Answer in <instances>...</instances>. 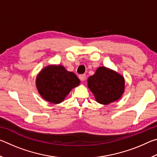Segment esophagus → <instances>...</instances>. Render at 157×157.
<instances>
[{
	"mask_svg": "<svg viewBox=\"0 0 157 157\" xmlns=\"http://www.w3.org/2000/svg\"><path fill=\"white\" fill-rule=\"evenodd\" d=\"M79 78L80 79V80L84 81L86 79V75H79Z\"/></svg>",
	"mask_w": 157,
	"mask_h": 157,
	"instance_id": "34e87169",
	"label": "esophagus"
}]
</instances>
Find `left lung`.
I'll use <instances>...</instances> for the list:
<instances>
[{
	"mask_svg": "<svg viewBox=\"0 0 157 157\" xmlns=\"http://www.w3.org/2000/svg\"><path fill=\"white\" fill-rule=\"evenodd\" d=\"M87 84L96 102L104 105L120 100L125 89L124 77L105 66H99L87 79Z\"/></svg>",
	"mask_w": 157,
	"mask_h": 157,
	"instance_id": "left-lung-1",
	"label": "left lung"
}]
</instances>
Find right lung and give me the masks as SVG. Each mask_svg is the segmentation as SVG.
Segmentation results:
<instances>
[{
  "label": "right lung",
  "mask_w": 157,
  "mask_h": 157,
  "mask_svg": "<svg viewBox=\"0 0 157 157\" xmlns=\"http://www.w3.org/2000/svg\"><path fill=\"white\" fill-rule=\"evenodd\" d=\"M35 84L39 95L45 100L57 105L64 100L71 90L79 86L80 80L63 66L50 64L37 74Z\"/></svg>",
  "instance_id": "right-lung-1"
}]
</instances>
